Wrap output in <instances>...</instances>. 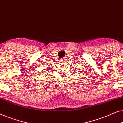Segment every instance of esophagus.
Instances as JSON below:
<instances>
[{
    "mask_svg": "<svg viewBox=\"0 0 123 123\" xmlns=\"http://www.w3.org/2000/svg\"><path fill=\"white\" fill-rule=\"evenodd\" d=\"M61 61H62V62H64V61H65V60H64V59H62V60H61Z\"/></svg>",
    "mask_w": 123,
    "mask_h": 123,
    "instance_id": "esophagus-1",
    "label": "esophagus"
}]
</instances>
